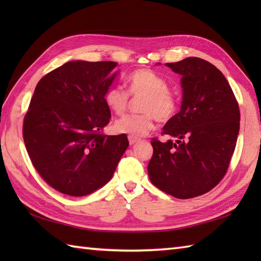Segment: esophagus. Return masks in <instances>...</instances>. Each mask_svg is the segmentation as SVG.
Returning a JSON list of instances; mask_svg holds the SVG:
<instances>
[{
  "mask_svg": "<svg viewBox=\"0 0 261 261\" xmlns=\"http://www.w3.org/2000/svg\"><path fill=\"white\" fill-rule=\"evenodd\" d=\"M127 140H129V143H130V145H134V143H136V142L139 141V139H138V138L131 137V136L127 137Z\"/></svg>",
  "mask_w": 261,
  "mask_h": 261,
  "instance_id": "34e87169",
  "label": "esophagus"
}]
</instances>
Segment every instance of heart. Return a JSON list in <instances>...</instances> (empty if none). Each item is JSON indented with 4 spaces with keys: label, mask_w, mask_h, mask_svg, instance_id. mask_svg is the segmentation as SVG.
<instances>
[{
    "label": "heart",
    "mask_w": 261,
    "mask_h": 261,
    "mask_svg": "<svg viewBox=\"0 0 261 261\" xmlns=\"http://www.w3.org/2000/svg\"><path fill=\"white\" fill-rule=\"evenodd\" d=\"M126 92L118 86L110 87L104 94V102L116 115L126 112L131 97L142 96L139 103L140 114L127 115L114 123V131L131 137H142L153 127L154 119L167 122L176 113L178 99L168 87L164 77L150 68L136 69L126 76Z\"/></svg>",
    "instance_id": "1"
}]
</instances>
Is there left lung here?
Returning a JSON list of instances; mask_svg holds the SVG:
<instances>
[{"label": "left lung", "instance_id": "1", "mask_svg": "<svg viewBox=\"0 0 261 261\" xmlns=\"http://www.w3.org/2000/svg\"><path fill=\"white\" fill-rule=\"evenodd\" d=\"M181 76L180 111L152 138L148 175L160 191L176 198L210 192L225 176L240 127V110L224 75L206 60L188 57L166 64Z\"/></svg>", "mask_w": 261, "mask_h": 261}]
</instances>
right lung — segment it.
<instances>
[{
	"label": "right lung",
	"mask_w": 261,
	"mask_h": 261,
	"mask_svg": "<svg viewBox=\"0 0 261 261\" xmlns=\"http://www.w3.org/2000/svg\"><path fill=\"white\" fill-rule=\"evenodd\" d=\"M114 62H68L38 82L23 120L24 145L49 186L84 196L112 178L129 146L126 135L105 136L111 111L104 94Z\"/></svg>",
	"instance_id": "obj_1"
}]
</instances>
